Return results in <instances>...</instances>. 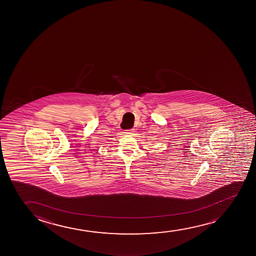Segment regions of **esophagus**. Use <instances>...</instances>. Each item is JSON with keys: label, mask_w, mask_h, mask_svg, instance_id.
<instances>
[{"label": "esophagus", "mask_w": 256, "mask_h": 256, "mask_svg": "<svg viewBox=\"0 0 256 256\" xmlns=\"http://www.w3.org/2000/svg\"><path fill=\"white\" fill-rule=\"evenodd\" d=\"M133 132H134V129L127 130L126 132V134H130V135H132V134H133Z\"/></svg>", "instance_id": "obj_1"}]
</instances>
